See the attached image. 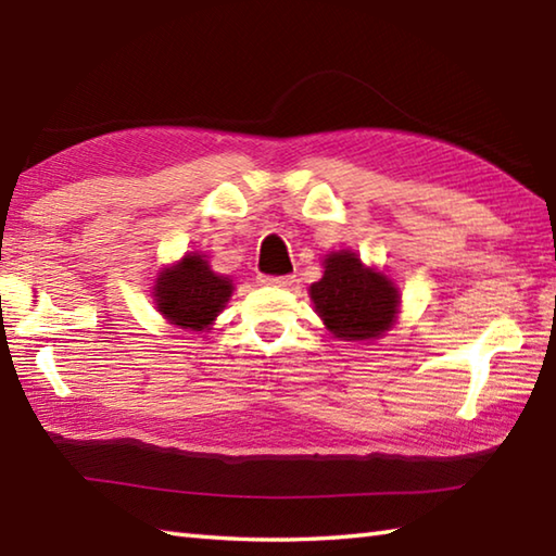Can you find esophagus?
I'll list each match as a JSON object with an SVG mask.
<instances>
[{"mask_svg":"<svg viewBox=\"0 0 556 556\" xmlns=\"http://www.w3.org/2000/svg\"><path fill=\"white\" fill-rule=\"evenodd\" d=\"M257 281L260 285H265V287H291L294 285V277H269V275H260L257 277Z\"/></svg>","mask_w":556,"mask_h":556,"instance_id":"esophagus-1","label":"esophagus"}]
</instances>
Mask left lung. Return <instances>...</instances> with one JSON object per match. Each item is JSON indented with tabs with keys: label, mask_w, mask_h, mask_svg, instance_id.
<instances>
[{
	"label": "left lung",
	"mask_w": 556,
	"mask_h": 556,
	"mask_svg": "<svg viewBox=\"0 0 556 556\" xmlns=\"http://www.w3.org/2000/svg\"><path fill=\"white\" fill-rule=\"evenodd\" d=\"M308 296L330 336L345 342L381 338L401 313L396 281L348 248L323 257V277L308 287Z\"/></svg>",
	"instance_id": "8db88e82"
}]
</instances>
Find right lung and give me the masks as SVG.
Segmentation results:
<instances>
[{
	"instance_id": "add662e5",
	"label": "right lung",
	"mask_w": 556,
	"mask_h": 556,
	"mask_svg": "<svg viewBox=\"0 0 556 556\" xmlns=\"http://www.w3.org/2000/svg\"><path fill=\"white\" fill-rule=\"evenodd\" d=\"M233 291V279L211 269L206 252L194 250L185 252L173 265L160 267L153 304L169 326L199 332L211 330Z\"/></svg>"
}]
</instances>
